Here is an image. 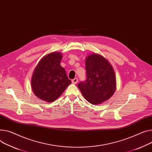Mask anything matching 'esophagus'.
<instances>
[{"label":"esophagus","mask_w":152,"mask_h":152,"mask_svg":"<svg viewBox=\"0 0 152 152\" xmlns=\"http://www.w3.org/2000/svg\"><path fill=\"white\" fill-rule=\"evenodd\" d=\"M72 83L74 84H76L77 83V78H75L73 79H72Z\"/></svg>","instance_id":"1"}]
</instances>
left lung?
Wrapping results in <instances>:
<instances>
[{
    "instance_id": "1",
    "label": "left lung",
    "mask_w": 152,
    "mask_h": 152,
    "mask_svg": "<svg viewBox=\"0 0 152 152\" xmlns=\"http://www.w3.org/2000/svg\"><path fill=\"white\" fill-rule=\"evenodd\" d=\"M87 80L77 87L84 98L94 105L109 99L116 90V77L113 66L103 56L92 53L86 58Z\"/></svg>"
}]
</instances>
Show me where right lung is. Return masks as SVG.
Returning a JSON list of instances; mask_svg holds the SVG:
<instances>
[{"label":"right lung","mask_w":152,"mask_h":152,"mask_svg":"<svg viewBox=\"0 0 152 152\" xmlns=\"http://www.w3.org/2000/svg\"><path fill=\"white\" fill-rule=\"evenodd\" d=\"M63 55L53 52L39 60L33 72L31 86L34 94L46 102L56 100L72 83L65 69L60 65Z\"/></svg>","instance_id":"add662e5"}]
</instances>
